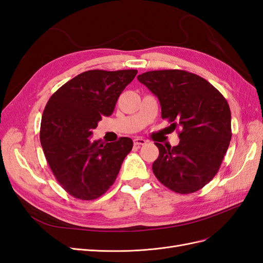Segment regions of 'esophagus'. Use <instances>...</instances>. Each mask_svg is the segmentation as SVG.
Returning a JSON list of instances; mask_svg holds the SVG:
<instances>
[{
	"label": "esophagus",
	"instance_id": "34e87169",
	"mask_svg": "<svg viewBox=\"0 0 263 263\" xmlns=\"http://www.w3.org/2000/svg\"><path fill=\"white\" fill-rule=\"evenodd\" d=\"M134 145H144L146 143V140L142 139V138H136L133 140Z\"/></svg>",
	"mask_w": 263,
	"mask_h": 263
}]
</instances>
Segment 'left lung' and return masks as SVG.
Wrapping results in <instances>:
<instances>
[{"mask_svg": "<svg viewBox=\"0 0 263 263\" xmlns=\"http://www.w3.org/2000/svg\"><path fill=\"white\" fill-rule=\"evenodd\" d=\"M159 98L162 119L179 127V143L163 146L152 165L156 178L178 194H191L218 172L231 140L227 100L212 84L179 69L146 71L138 76Z\"/></svg>", "mask_w": 263, "mask_h": 263, "instance_id": "8db88e82", "label": "left lung"}]
</instances>
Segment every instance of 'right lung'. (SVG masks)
<instances>
[{"mask_svg": "<svg viewBox=\"0 0 263 263\" xmlns=\"http://www.w3.org/2000/svg\"><path fill=\"white\" fill-rule=\"evenodd\" d=\"M138 70H88L67 81L44 109L40 139L57 182L71 196L92 200L115 183L124 157L132 149L130 138L104 144L90 140L102 117L115 110L119 96Z\"/></svg>", "mask_w": 263, "mask_h": 263, "instance_id": "right-lung-1", "label": "right lung"}]
</instances>
